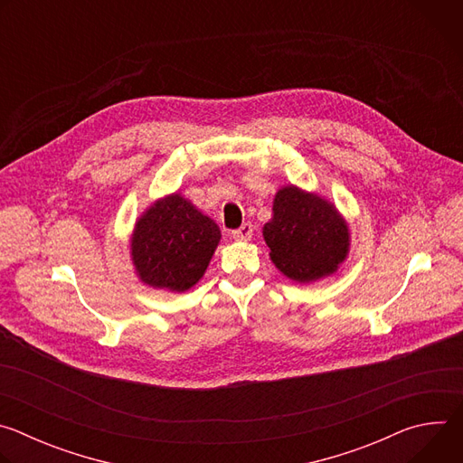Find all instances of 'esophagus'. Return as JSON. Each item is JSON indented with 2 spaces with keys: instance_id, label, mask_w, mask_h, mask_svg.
Returning a JSON list of instances; mask_svg holds the SVG:
<instances>
[{
  "instance_id": "esophagus-1",
  "label": "esophagus",
  "mask_w": 463,
  "mask_h": 463,
  "mask_svg": "<svg viewBox=\"0 0 463 463\" xmlns=\"http://www.w3.org/2000/svg\"><path fill=\"white\" fill-rule=\"evenodd\" d=\"M232 238L238 241H247L252 238V225L250 223H243L241 227H238L236 231H232Z\"/></svg>"
}]
</instances>
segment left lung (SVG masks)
I'll use <instances>...</instances> for the list:
<instances>
[{"label":"left lung","mask_w":463,"mask_h":463,"mask_svg":"<svg viewBox=\"0 0 463 463\" xmlns=\"http://www.w3.org/2000/svg\"><path fill=\"white\" fill-rule=\"evenodd\" d=\"M263 238L275 266L297 282L332 275L350 247L348 227L335 207L293 184L277 192Z\"/></svg>","instance_id":"left-lung-1"}]
</instances>
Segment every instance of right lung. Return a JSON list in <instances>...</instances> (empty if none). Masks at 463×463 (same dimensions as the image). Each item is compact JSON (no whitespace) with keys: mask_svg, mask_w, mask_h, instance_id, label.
I'll return each mask as SVG.
<instances>
[{"mask_svg":"<svg viewBox=\"0 0 463 463\" xmlns=\"http://www.w3.org/2000/svg\"><path fill=\"white\" fill-rule=\"evenodd\" d=\"M220 238L209 216L172 194L139 218L131 234V260L145 284L181 293L203 277Z\"/></svg>","mask_w":463,"mask_h":463,"instance_id":"1","label":"right lung"}]
</instances>
